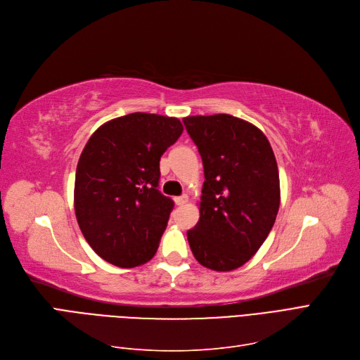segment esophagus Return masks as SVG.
I'll return each mask as SVG.
<instances>
[{"mask_svg":"<svg viewBox=\"0 0 360 360\" xmlns=\"http://www.w3.org/2000/svg\"><path fill=\"white\" fill-rule=\"evenodd\" d=\"M173 200H175V203L178 205V206H182V205H185V203H187L188 202V195H178V197H175V198H173Z\"/></svg>","mask_w":360,"mask_h":360,"instance_id":"1","label":"esophagus"}]
</instances>
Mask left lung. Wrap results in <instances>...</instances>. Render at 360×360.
I'll use <instances>...</instances> for the list:
<instances>
[{
	"mask_svg": "<svg viewBox=\"0 0 360 360\" xmlns=\"http://www.w3.org/2000/svg\"><path fill=\"white\" fill-rule=\"evenodd\" d=\"M203 160L200 219L187 231L206 269L242 267L265 242L281 205V182L269 139L230 114L184 118Z\"/></svg>",
	"mask_w": 360,
	"mask_h": 360,
	"instance_id": "obj_1",
	"label": "left lung"
}]
</instances>
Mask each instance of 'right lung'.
I'll return each mask as SVG.
<instances>
[{
	"label": "right lung",
	"mask_w": 360,
	"mask_h": 360,
	"mask_svg": "<svg viewBox=\"0 0 360 360\" xmlns=\"http://www.w3.org/2000/svg\"><path fill=\"white\" fill-rule=\"evenodd\" d=\"M182 130L175 117L133 112L106 122L87 141L75 173V217L106 262L131 269L154 257L173 209L158 191L160 157Z\"/></svg>",
	"instance_id": "1"
}]
</instances>
